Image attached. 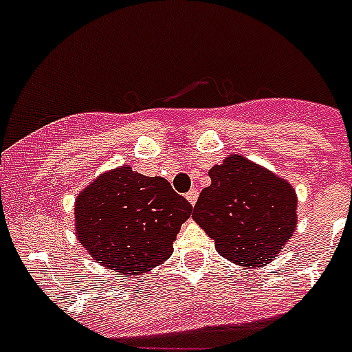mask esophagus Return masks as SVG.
<instances>
[{"label":"esophagus","mask_w":352,"mask_h":352,"mask_svg":"<svg viewBox=\"0 0 352 352\" xmlns=\"http://www.w3.org/2000/svg\"><path fill=\"white\" fill-rule=\"evenodd\" d=\"M197 197H199V192L197 190H190L188 194H186V201L194 206L195 203H197Z\"/></svg>","instance_id":"obj_1"}]
</instances>
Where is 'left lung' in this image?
Here are the masks:
<instances>
[{"label": "left lung", "instance_id": "obj_1", "mask_svg": "<svg viewBox=\"0 0 352 352\" xmlns=\"http://www.w3.org/2000/svg\"><path fill=\"white\" fill-rule=\"evenodd\" d=\"M208 174L211 185L199 195L192 219L227 261L241 268L268 266L296 229V190L243 155H227Z\"/></svg>", "mask_w": 352, "mask_h": 352}]
</instances>
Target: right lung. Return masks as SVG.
Listing matches in <instances>:
<instances>
[{"mask_svg": "<svg viewBox=\"0 0 352 352\" xmlns=\"http://www.w3.org/2000/svg\"><path fill=\"white\" fill-rule=\"evenodd\" d=\"M190 203L166 178L130 166L105 170L76 199V234L84 250L114 273L146 275L173 256Z\"/></svg>", "mask_w": 352, "mask_h": 352, "instance_id": "right-lung-1", "label": "right lung"}]
</instances>
